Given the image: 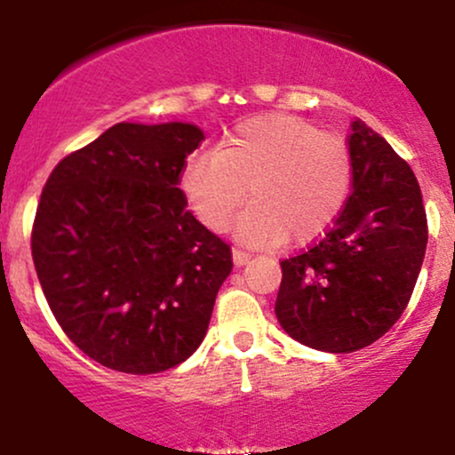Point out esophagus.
I'll use <instances>...</instances> for the list:
<instances>
[{
	"label": "esophagus",
	"instance_id": "obj_1",
	"mask_svg": "<svg viewBox=\"0 0 455 455\" xmlns=\"http://www.w3.org/2000/svg\"><path fill=\"white\" fill-rule=\"evenodd\" d=\"M250 259H252V254L243 252V250H233V263L237 265V267H243V265H248Z\"/></svg>",
	"mask_w": 455,
	"mask_h": 455
}]
</instances>
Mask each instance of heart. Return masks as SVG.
Wrapping results in <instances>:
<instances>
[{"label": "heart", "instance_id": "obj_1", "mask_svg": "<svg viewBox=\"0 0 455 455\" xmlns=\"http://www.w3.org/2000/svg\"><path fill=\"white\" fill-rule=\"evenodd\" d=\"M353 180L348 148L291 115H259L235 126L218 149L181 166L177 188L210 231L220 233L250 195L237 237L252 245L307 243L342 212Z\"/></svg>", "mask_w": 455, "mask_h": 455}]
</instances>
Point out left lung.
Here are the masks:
<instances>
[{"label":"left lung","mask_w":455,"mask_h":455,"mask_svg":"<svg viewBox=\"0 0 455 455\" xmlns=\"http://www.w3.org/2000/svg\"><path fill=\"white\" fill-rule=\"evenodd\" d=\"M353 192L333 227L282 260L278 323L316 351L353 353L394 327L424 263L427 222L411 166L362 119L351 124Z\"/></svg>","instance_id":"8db88e82"}]
</instances>
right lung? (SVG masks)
I'll return each instance as SVG.
<instances>
[{"label":"right lung","mask_w":455,"mask_h":455,"mask_svg":"<svg viewBox=\"0 0 455 455\" xmlns=\"http://www.w3.org/2000/svg\"><path fill=\"white\" fill-rule=\"evenodd\" d=\"M195 124H115L55 166L31 257L57 323L93 362L154 374L205 338L231 248L186 210Z\"/></svg>","instance_id":"right-lung-1"}]
</instances>
